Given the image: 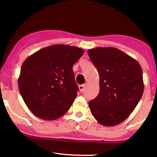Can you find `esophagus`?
Returning a JSON list of instances; mask_svg holds the SVG:
<instances>
[{"mask_svg":"<svg viewBox=\"0 0 157 157\" xmlns=\"http://www.w3.org/2000/svg\"><path fill=\"white\" fill-rule=\"evenodd\" d=\"M84 88H85V84H82V85H79L78 86L79 91H80L81 92H82L83 90H84Z\"/></svg>","mask_w":157,"mask_h":157,"instance_id":"1","label":"esophagus"}]
</instances>
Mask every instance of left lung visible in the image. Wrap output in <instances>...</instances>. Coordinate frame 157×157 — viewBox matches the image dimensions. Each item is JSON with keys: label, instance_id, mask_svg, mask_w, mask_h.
I'll list each match as a JSON object with an SVG mask.
<instances>
[{"label": "left lung", "instance_id": "8db88e82", "mask_svg": "<svg viewBox=\"0 0 157 157\" xmlns=\"http://www.w3.org/2000/svg\"><path fill=\"white\" fill-rule=\"evenodd\" d=\"M88 54L99 74V93L89 101L91 114L103 126L118 125L129 117L142 96L141 66L113 47L89 49Z\"/></svg>", "mask_w": 157, "mask_h": 157}]
</instances>
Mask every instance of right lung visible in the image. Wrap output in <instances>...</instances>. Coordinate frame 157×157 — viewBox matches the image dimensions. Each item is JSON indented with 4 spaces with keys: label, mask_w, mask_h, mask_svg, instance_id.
<instances>
[{
    "label": "right lung",
    "mask_w": 157,
    "mask_h": 157,
    "mask_svg": "<svg viewBox=\"0 0 157 157\" xmlns=\"http://www.w3.org/2000/svg\"><path fill=\"white\" fill-rule=\"evenodd\" d=\"M83 53L78 47L56 44L40 49L25 60L18 89L36 117L51 121L68 111L78 90L72 68Z\"/></svg>",
    "instance_id": "1"
}]
</instances>
